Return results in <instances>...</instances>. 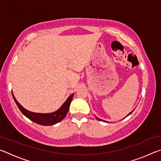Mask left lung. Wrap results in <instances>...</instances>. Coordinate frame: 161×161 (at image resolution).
Listing matches in <instances>:
<instances>
[{
    "label": "left lung",
    "mask_w": 161,
    "mask_h": 161,
    "mask_svg": "<svg viewBox=\"0 0 161 161\" xmlns=\"http://www.w3.org/2000/svg\"><path fill=\"white\" fill-rule=\"evenodd\" d=\"M132 112H133V111H131V112H130V113H129V114H128V115H127L126 116H129V115H130V114H131ZM96 118H97V119H98V120H99V121H103V120H102V119H99V118H97V117H96ZM105 122H106V121H105Z\"/></svg>",
    "instance_id": "left-lung-1"
}]
</instances>
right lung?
Instances as JSON below:
<instances>
[{"mask_svg": "<svg viewBox=\"0 0 161 161\" xmlns=\"http://www.w3.org/2000/svg\"><path fill=\"white\" fill-rule=\"evenodd\" d=\"M13 94V92H12ZM73 96L74 94H72L70 96L68 97V99L66 100L62 107L59 108L58 111H54V112L50 113V114H38V113H34L29 111L25 108H23L22 106L19 103L17 100L15 99L14 95L13 94V99H14L15 102L17 104L18 107L20 111L25 115L27 118H28L32 121L35 122L37 124L42 125V126H51V125H54L58 122L61 121L63 120L65 116L69 111V106L71 102H72Z\"/></svg>", "mask_w": 161, "mask_h": 161, "instance_id": "1", "label": "right lung"}]
</instances>
